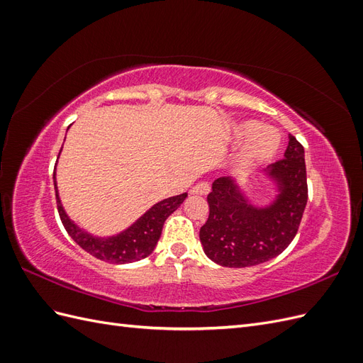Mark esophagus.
<instances>
[{
    "mask_svg": "<svg viewBox=\"0 0 363 363\" xmlns=\"http://www.w3.org/2000/svg\"><path fill=\"white\" fill-rule=\"evenodd\" d=\"M208 191H211V186H208V183L201 182V183L194 186V188L191 189V194L192 195H207Z\"/></svg>",
    "mask_w": 363,
    "mask_h": 363,
    "instance_id": "34e87169",
    "label": "esophagus"
}]
</instances>
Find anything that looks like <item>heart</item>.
I'll list each match as a JSON object with an SVG mask.
<instances>
[{
    "mask_svg": "<svg viewBox=\"0 0 363 363\" xmlns=\"http://www.w3.org/2000/svg\"><path fill=\"white\" fill-rule=\"evenodd\" d=\"M232 135L236 142L248 140V144L240 152V162L255 164L265 162L276 155L280 145V136L271 128H262L256 121H242L232 128Z\"/></svg>",
    "mask_w": 363,
    "mask_h": 363,
    "instance_id": "heart-1",
    "label": "heart"
}]
</instances>
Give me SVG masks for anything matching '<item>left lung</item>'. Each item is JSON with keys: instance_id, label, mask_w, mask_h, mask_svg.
<instances>
[{"instance_id": "obj_1", "label": "left lung", "mask_w": 363, "mask_h": 363, "mask_svg": "<svg viewBox=\"0 0 363 363\" xmlns=\"http://www.w3.org/2000/svg\"><path fill=\"white\" fill-rule=\"evenodd\" d=\"M272 184L265 204L250 199L242 183L219 177L207 195L208 218L200 230L206 256L227 268H247L277 257L298 232L307 203L304 148L292 135L284 159L260 174Z\"/></svg>"}]
</instances>
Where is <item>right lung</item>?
<instances>
[{
  "label": "right lung",
  "instance_id": "right-lung-1",
  "mask_svg": "<svg viewBox=\"0 0 363 363\" xmlns=\"http://www.w3.org/2000/svg\"><path fill=\"white\" fill-rule=\"evenodd\" d=\"M54 189H56L59 215L68 235L94 257L108 263H116V265L138 262L140 259L148 257L157 245V240L162 235V228L167 218L177 211L182 203L186 200V196H188V194L184 192L182 195L164 199L155 206H151L144 215L139 216L133 224L128 225L123 232L112 236L100 238L86 232L84 228L77 225L68 216L59 195L56 171H54Z\"/></svg>",
  "mask_w": 363,
  "mask_h": 363
}]
</instances>
